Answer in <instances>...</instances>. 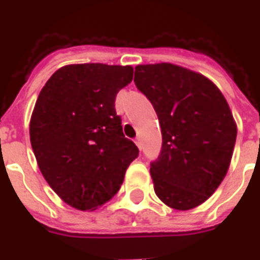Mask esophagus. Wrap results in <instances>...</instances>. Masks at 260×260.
Here are the masks:
<instances>
[{"mask_svg": "<svg viewBox=\"0 0 260 260\" xmlns=\"http://www.w3.org/2000/svg\"><path fill=\"white\" fill-rule=\"evenodd\" d=\"M135 144H136L137 148H139L141 151V140H140V139H139V137H137L136 140H135Z\"/></svg>", "mask_w": 260, "mask_h": 260, "instance_id": "34e87169", "label": "esophagus"}]
</instances>
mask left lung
I'll return each instance as SVG.
<instances>
[{
    "instance_id": "8db88e82",
    "label": "left lung",
    "mask_w": 260,
    "mask_h": 260,
    "mask_svg": "<svg viewBox=\"0 0 260 260\" xmlns=\"http://www.w3.org/2000/svg\"><path fill=\"white\" fill-rule=\"evenodd\" d=\"M135 84L161 126V153L149 170L155 193L174 210H192L230 168L238 128L229 103L206 76L170 62L137 65Z\"/></svg>"
}]
</instances>
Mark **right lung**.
<instances>
[{
	"instance_id": "obj_1",
	"label": "right lung",
	"mask_w": 260,
	"mask_h": 260,
	"mask_svg": "<svg viewBox=\"0 0 260 260\" xmlns=\"http://www.w3.org/2000/svg\"><path fill=\"white\" fill-rule=\"evenodd\" d=\"M132 77L131 65H65L37 97L31 148L50 188L76 210L94 211L109 202L139 155L115 111L116 94Z\"/></svg>"
}]
</instances>
